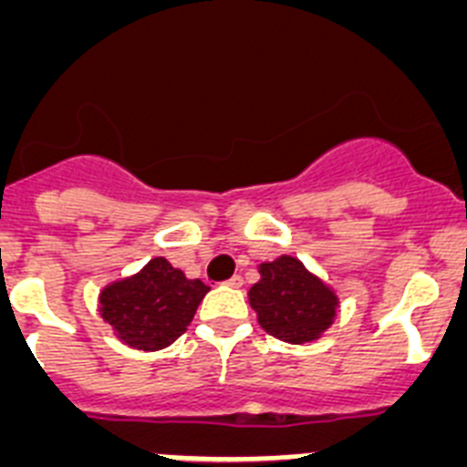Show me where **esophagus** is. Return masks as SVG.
<instances>
[{
  "instance_id": "esophagus-1",
  "label": "esophagus",
  "mask_w": 467,
  "mask_h": 467,
  "mask_svg": "<svg viewBox=\"0 0 467 467\" xmlns=\"http://www.w3.org/2000/svg\"><path fill=\"white\" fill-rule=\"evenodd\" d=\"M226 285H229V287H241L243 278H241V275H231V278L226 280Z\"/></svg>"
}]
</instances>
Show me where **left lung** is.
I'll return each mask as SVG.
<instances>
[{
	"instance_id": "left-lung-1",
	"label": "left lung",
	"mask_w": 467,
	"mask_h": 467,
	"mask_svg": "<svg viewBox=\"0 0 467 467\" xmlns=\"http://www.w3.org/2000/svg\"><path fill=\"white\" fill-rule=\"evenodd\" d=\"M247 299L264 332L287 344L320 339L339 311L337 292L292 254L259 264Z\"/></svg>"
}]
</instances>
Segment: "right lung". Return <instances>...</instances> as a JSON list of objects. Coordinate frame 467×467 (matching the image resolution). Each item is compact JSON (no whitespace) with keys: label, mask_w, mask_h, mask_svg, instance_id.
<instances>
[{"label":"right lung","mask_w":467,"mask_h":467,"mask_svg":"<svg viewBox=\"0 0 467 467\" xmlns=\"http://www.w3.org/2000/svg\"><path fill=\"white\" fill-rule=\"evenodd\" d=\"M210 287L187 278L166 257H154L138 274L100 290V316L130 348L161 350L187 332Z\"/></svg>","instance_id":"obj_1"}]
</instances>
